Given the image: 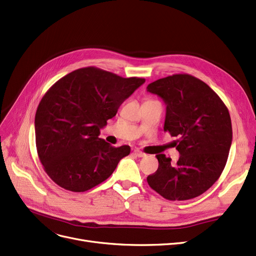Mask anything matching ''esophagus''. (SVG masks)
I'll return each mask as SVG.
<instances>
[{
  "instance_id": "esophagus-1",
  "label": "esophagus",
  "mask_w": 256,
  "mask_h": 256,
  "mask_svg": "<svg viewBox=\"0 0 256 256\" xmlns=\"http://www.w3.org/2000/svg\"><path fill=\"white\" fill-rule=\"evenodd\" d=\"M134 154L137 156V157H139V158H143V157H146V154L140 152L139 150H134Z\"/></svg>"
}]
</instances>
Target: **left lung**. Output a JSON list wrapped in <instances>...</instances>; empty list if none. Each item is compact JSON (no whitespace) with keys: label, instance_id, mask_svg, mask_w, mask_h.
<instances>
[{"label":"left lung","instance_id":"obj_1","mask_svg":"<svg viewBox=\"0 0 256 256\" xmlns=\"http://www.w3.org/2000/svg\"><path fill=\"white\" fill-rule=\"evenodd\" d=\"M148 92L166 106L164 130L180 136V158L157 154L159 168L148 176L154 192L170 201H184L204 194L223 172L232 142L228 108L204 82L176 74L150 84Z\"/></svg>","mask_w":256,"mask_h":256}]
</instances>
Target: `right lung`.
<instances>
[{
    "label": "right lung",
    "mask_w": 256,
    "mask_h": 256,
    "mask_svg": "<svg viewBox=\"0 0 256 256\" xmlns=\"http://www.w3.org/2000/svg\"><path fill=\"white\" fill-rule=\"evenodd\" d=\"M144 82L88 66L49 88L36 110L34 128L40 163L55 183L82 192L113 174L130 148L110 146L99 138L100 130Z\"/></svg>",
    "instance_id": "add662e5"
}]
</instances>
